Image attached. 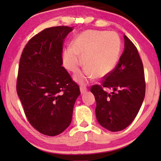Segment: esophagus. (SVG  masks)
Masks as SVG:
<instances>
[{
  "mask_svg": "<svg viewBox=\"0 0 161 161\" xmlns=\"http://www.w3.org/2000/svg\"><path fill=\"white\" fill-rule=\"evenodd\" d=\"M80 92L81 94H84L86 93V92H87V88L86 86H80Z\"/></svg>",
  "mask_w": 161,
  "mask_h": 161,
  "instance_id": "34e87169",
  "label": "esophagus"
}]
</instances>
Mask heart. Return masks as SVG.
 I'll return each instance as SVG.
<instances>
[{"label":"heart","instance_id":"obj_1","mask_svg":"<svg viewBox=\"0 0 161 161\" xmlns=\"http://www.w3.org/2000/svg\"><path fill=\"white\" fill-rule=\"evenodd\" d=\"M121 52V41L117 33L99 30H88L75 36L71 47L63 53L64 66L75 73L82 64L86 69L77 73L74 79L84 83L93 78H103L117 66Z\"/></svg>","mask_w":161,"mask_h":161}]
</instances>
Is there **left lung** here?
I'll return each instance as SVG.
<instances>
[{"mask_svg":"<svg viewBox=\"0 0 161 161\" xmlns=\"http://www.w3.org/2000/svg\"><path fill=\"white\" fill-rule=\"evenodd\" d=\"M125 50L114 69L101 85L91 91L96 100L95 114L100 125L109 131H119L133 122L145 97L143 66L136 47L126 35ZM104 88L113 90L111 94Z\"/></svg>","mask_w":161,"mask_h":161,"instance_id":"left-lung-1","label":"left lung"}]
</instances>
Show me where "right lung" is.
I'll use <instances>...</instances> for the list:
<instances>
[{
	"label": "right lung",
	"instance_id": "right-lung-1",
	"mask_svg": "<svg viewBox=\"0 0 161 161\" xmlns=\"http://www.w3.org/2000/svg\"><path fill=\"white\" fill-rule=\"evenodd\" d=\"M73 27L47 28L31 38L22 51L17 93L27 120L36 130L54 136L70 125L80 88L62 66L64 39Z\"/></svg>",
	"mask_w": 161,
	"mask_h": 161
}]
</instances>
